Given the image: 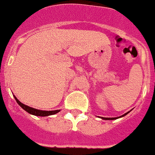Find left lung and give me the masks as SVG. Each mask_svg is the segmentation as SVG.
<instances>
[{
    "label": "left lung",
    "mask_w": 155,
    "mask_h": 155,
    "mask_svg": "<svg viewBox=\"0 0 155 155\" xmlns=\"http://www.w3.org/2000/svg\"><path fill=\"white\" fill-rule=\"evenodd\" d=\"M129 112L130 111L127 112V113H125L124 114H123V115H121V116H120V117H115V118H105V117H101V119H102V120H116V119H118V118H121V117H124V115H126V114H128Z\"/></svg>",
    "instance_id": "8db88e82"
}]
</instances>
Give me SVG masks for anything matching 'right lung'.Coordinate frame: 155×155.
Returning <instances> with one entry per match:
<instances>
[{
  "label": "right lung",
  "instance_id": "1",
  "mask_svg": "<svg viewBox=\"0 0 155 155\" xmlns=\"http://www.w3.org/2000/svg\"><path fill=\"white\" fill-rule=\"evenodd\" d=\"M15 98L17 101V103L19 105L22 109L26 110L27 112H28L29 114H33V115H35V116H49V115H52V114H55L57 113H58L60 111V110H41L35 109V108H32V107H30V106H26L24 104H22L21 101H19L17 99V97L15 96Z\"/></svg>",
  "mask_w": 155,
  "mask_h": 155
}]
</instances>
